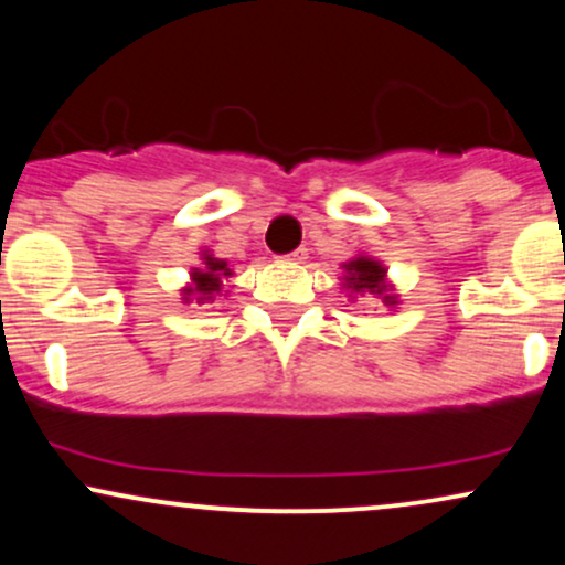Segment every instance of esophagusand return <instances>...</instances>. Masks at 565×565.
<instances>
[{
  "instance_id": "obj_1",
  "label": "esophagus",
  "mask_w": 565,
  "mask_h": 565,
  "mask_svg": "<svg viewBox=\"0 0 565 565\" xmlns=\"http://www.w3.org/2000/svg\"><path fill=\"white\" fill-rule=\"evenodd\" d=\"M305 257H308V249H295V252H291V255L284 257V260H289V263H302Z\"/></svg>"
}]
</instances>
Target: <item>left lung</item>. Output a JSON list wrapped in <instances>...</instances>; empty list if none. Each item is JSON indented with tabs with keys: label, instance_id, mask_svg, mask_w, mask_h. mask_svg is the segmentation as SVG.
I'll use <instances>...</instances> for the list:
<instances>
[{
	"label": "left lung",
	"instance_id": "left-lung-1",
	"mask_svg": "<svg viewBox=\"0 0 565 565\" xmlns=\"http://www.w3.org/2000/svg\"><path fill=\"white\" fill-rule=\"evenodd\" d=\"M345 268V289H350V300H353V295L359 297H377L385 305H393L398 302V297L393 295V287L387 284L385 274L387 270L382 268V263L374 260V257L369 255H359L353 257V260L342 265Z\"/></svg>",
	"mask_w": 565,
	"mask_h": 565
}]
</instances>
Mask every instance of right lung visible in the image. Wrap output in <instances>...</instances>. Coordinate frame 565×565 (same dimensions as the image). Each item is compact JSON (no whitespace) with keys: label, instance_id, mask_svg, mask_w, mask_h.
<instances>
[{"label":"right lung","instance_id":"1","mask_svg":"<svg viewBox=\"0 0 565 565\" xmlns=\"http://www.w3.org/2000/svg\"><path fill=\"white\" fill-rule=\"evenodd\" d=\"M233 276L228 263L217 260L210 252H201V265L191 270V284L183 289V302L210 305L223 295V278Z\"/></svg>","mask_w":565,"mask_h":565}]
</instances>
